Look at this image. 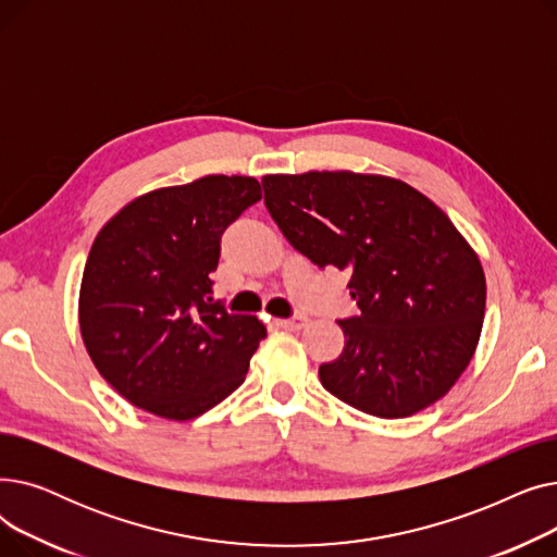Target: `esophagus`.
I'll use <instances>...</instances> for the list:
<instances>
[{"label": "esophagus", "mask_w": 557, "mask_h": 557, "mask_svg": "<svg viewBox=\"0 0 557 557\" xmlns=\"http://www.w3.org/2000/svg\"><path fill=\"white\" fill-rule=\"evenodd\" d=\"M277 325H280L282 330L298 332V330H302V327L307 325V318H305V315H294V318H280V320H277Z\"/></svg>", "instance_id": "esophagus-1"}]
</instances>
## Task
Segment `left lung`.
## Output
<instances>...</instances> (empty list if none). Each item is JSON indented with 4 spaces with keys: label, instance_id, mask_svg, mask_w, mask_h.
Masks as SVG:
<instances>
[{
    "label": "left lung",
    "instance_id": "obj_1",
    "mask_svg": "<svg viewBox=\"0 0 557 557\" xmlns=\"http://www.w3.org/2000/svg\"><path fill=\"white\" fill-rule=\"evenodd\" d=\"M263 202L318 269L349 273L361 313L338 320L345 347L318 370L341 401L384 420L449 393L470 366L485 313L479 255L433 200L355 171L263 175Z\"/></svg>",
    "mask_w": 557,
    "mask_h": 557
}]
</instances>
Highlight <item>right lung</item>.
<instances>
[{
    "label": "right lung",
    "mask_w": 557,
    "mask_h": 557,
    "mask_svg": "<svg viewBox=\"0 0 557 557\" xmlns=\"http://www.w3.org/2000/svg\"><path fill=\"white\" fill-rule=\"evenodd\" d=\"M259 198L248 175H205L131 200L97 234L81 282V336L133 406L185 422L244 384L267 327L214 302L210 273L221 234Z\"/></svg>",
    "instance_id": "add662e5"
}]
</instances>
